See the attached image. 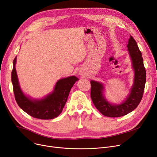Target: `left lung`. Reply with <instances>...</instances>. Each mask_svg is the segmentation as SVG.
Here are the masks:
<instances>
[{"label":"left lung","instance_id":"8db88e82","mask_svg":"<svg viewBox=\"0 0 157 157\" xmlns=\"http://www.w3.org/2000/svg\"><path fill=\"white\" fill-rule=\"evenodd\" d=\"M127 48L134 71V79L130 94H128L124 102L118 105H113L109 103L103 95L104 90L103 85L95 81H90V95L93 103L95 108L105 117L116 118L127 114L137 108L143 98L146 74L142 54L136 41L132 36L128 40Z\"/></svg>","mask_w":157,"mask_h":157}]
</instances>
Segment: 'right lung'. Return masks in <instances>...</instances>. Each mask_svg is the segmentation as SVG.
I'll use <instances>...</instances> for the list:
<instances>
[{
  "mask_svg": "<svg viewBox=\"0 0 157 157\" xmlns=\"http://www.w3.org/2000/svg\"><path fill=\"white\" fill-rule=\"evenodd\" d=\"M16 62V56L13 60L11 81L15 100L20 108L35 118L50 120L57 117L64 108L72 87L79 79L74 76L61 79L56 82L52 94L40 100H32L20 88L15 68Z\"/></svg>",
  "mask_w": 157,
  "mask_h": 157,
  "instance_id": "add662e5",
  "label": "right lung"
}]
</instances>
